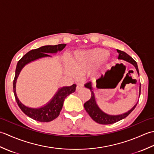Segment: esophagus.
Returning a JSON list of instances; mask_svg holds the SVG:
<instances>
[{"instance_id": "34e87169", "label": "esophagus", "mask_w": 154, "mask_h": 154, "mask_svg": "<svg viewBox=\"0 0 154 154\" xmlns=\"http://www.w3.org/2000/svg\"><path fill=\"white\" fill-rule=\"evenodd\" d=\"M83 86H84V85H83V83L79 82V83H77L76 90H77V91H78V90H79V89H82V88L83 87Z\"/></svg>"}]
</instances>
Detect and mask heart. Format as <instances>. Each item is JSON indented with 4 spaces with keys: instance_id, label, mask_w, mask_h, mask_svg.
Returning a JSON list of instances; mask_svg holds the SVG:
<instances>
[{
    "instance_id": "b5f03b06",
    "label": "heart",
    "mask_w": 154,
    "mask_h": 154,
    "mask_svg": "<svg viewBox=\"0 0 154 154\" xmlns=\"http://www.w3.org/2000/svg\"><path fill=\"white\" fill-rule=\"evenodd\" d=\"M109 51L102 48L77 51L69 58V63H65L66 73L77 76L79 73L89 71L91 76L97 78L102 74L106 65Z\"/></svg>"
}]
</instances>
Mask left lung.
<instances>
[{
    "label": "left lung",
    "instance_id": "left-lung-1",
    "mask_svg": "<svg viewBox=\"0 0 154 154\" xmlns=\"http://www.w3.org/2000/svg\"><path fill=\"white\" fill-rule=\"evenodd\" d=\"M117 52L119 54V57H118L119 60H122L133 65L135 67L139 75L138 67V65H137L136 61L134 60L132 57H130L128 54H127L126 52L119 50H117ZM85 87L88 88V89H89L91 90V99L84 104L85 109V110L87 111V112L89 114V116H91V119H92L94 121H95L96 122L100 124H111L115 123L118 122V121H120L121 120L124 119V118H126V116H128L129 114L132 112L134 109L136 108L137 104H138V103H137L135 105L133 106V108H132L131 109L125 113L119 114V115H110V114H106L105 112H104L103 111L101 110L100 109V108L98 106L97 104L96 103L95 97H94V92L93 91L92 83H91V81H89V82H88L85 85ZM140 90H141V85H140V92H139L140 95V92H141V91Z\"/></svg>",
    "mask_w": 154,
    "mask_h": 154
}]
</instances>
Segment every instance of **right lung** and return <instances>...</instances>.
I'll return each mask as SVG.
<instances>
[{"label": "right lung", "mask_w": 154, "mask_h": 154, "mask_svg": "<svg viewBox=\"0 0 154 154\" xmlns=\"http://www.w3.org/2000/svg\"><path fill=\"white\" fill-rule=\"evenodd\" d=\"M66 46L65 44H60L55 45H44L35 50H32L26 54L18 62L16 65L15 77L13 81V91L15 99L20 109L31 119L41 122H48L55 119L60 115V113L63 107L65 99L72 93H74L76 89V85L73 84L69 87H63L59 89L56 94L52 99L45 106L38 109L30 108L23 104L18 99L16 93V83L17 78L22 69L26 65L38 59L45 57H51L48 54H55L57 51H61Z\"/></svg>", "instance_id": "add662e5"}]
</instances>
